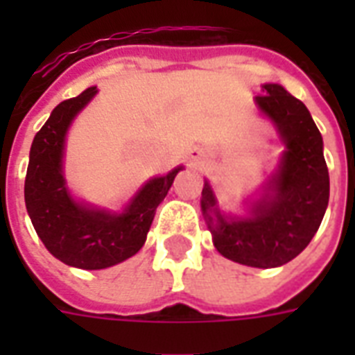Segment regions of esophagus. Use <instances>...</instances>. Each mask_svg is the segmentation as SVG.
I'll use <instances>...</instances> for the list:
<instances>
[{"label":"esophagus","mask_w":355,"mask_h":355,"mask_svg":"<svg viewBox=\"0 0 355 355\" xmlns=\"http://www.w3.org/2000/svg\"><path fill=\"white\" fill-rule=\"evenodd\" d=\"M191 153H193V155H191V158H199V156H202V150L200 149H193Z\"/></svg>","instance_id":"34e87169"}]
</instances>
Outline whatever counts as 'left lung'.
Instances as JSON below:
<instances>
[{
	"label": "left lung",
	"instance_id": "left-lung-1",
	"mask_svg": "<svg viewBox=\"0 0 355 355\" xmlns=\"http://www.w3.org/2000/svg\"><path fill=\"white\" fill-rule=\"evenodd\" d=\"M256 103L280 130L286 150L252 217H223L210 184L202 189V214L214 245L225 258L248 267H278L297 258L313 239L330 199L322 136L302 101L280 85H263Z\"/></svg>",
	"mask_w": 355,
	"mask_h": 355
}]
</instances>
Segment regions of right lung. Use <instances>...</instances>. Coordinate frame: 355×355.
I'll list each match as a JSON object with an SVG mask.
<instances>
[{
    "mask_svg": "<svg viewBox=\"0 0 355 355\" xmlns=\"http://www.w3.org/2000/svg\"><path fill=\"white\" fill-rule=\"evenodd\" d=\"M96 94L92 86L53 110L33 139L25 177V206L42 243L55 258L86 270L121 263L144 247L156 208L182 169L149 180L119 216L77 205L62 177L64 136L71 119Z\"/></svg>",
    "mask_w": 355,
    "mask_h": 355,
    "instance_id": "1",
    "label": "right lung"
}]
</instances>
